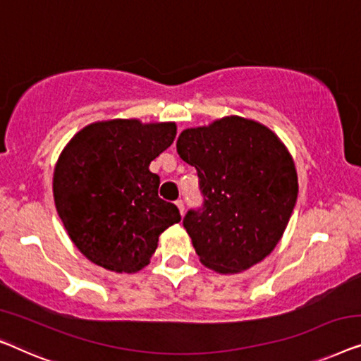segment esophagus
Listing matches in <instances>:
<instances>
[{
    "label": "esophagus",
    "instance_id": "obj_1",
    "mask_svg": "<svg viewBox=\"0 0 361 361\" xmlns=\"http://www.w3.org/2000/svg\"><path fill=\"white\" fill-rule=\"evenodd\" d=\"M176 206H178L181 216L185 214V201H183V200H176Z\"/></svg>",
    "mask_w": 361,
    "mask_h": 361
}]
</instances>
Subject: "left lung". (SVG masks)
I'll list each match as a JSON object with an SVG mask.
<instances>
[{
    "mask_svg": "<svg viewBox=\"0 0 361 361\" xmlns=\"http://www.w3.org/2000/svg\"><path fill=\"white\" fill-rule=\"evenodd\" d=\"M176 150L200 178L202 206L183 226L202 265L238 273L270 255L298 197L294 161L275 132L229 116L183 130Z\"/></svg>",
    "mask_w": 361,
    "mask_h": 361,
    "instance_id": "1",
    "label": "left lung"
}]
</instances>
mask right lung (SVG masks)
<instances>
[{
    "label": "right lung",
    "instance_id": "add662e5",
    "mask_svg": "<svg viewBox=\"0 0 361 361\" xmlns=\"http://www.w3.org/2000/svg\"><path fill=\"white\" fill-rule=\"evenodd\" d=\"M175 123L111 119L86 126L68 142L54 171L55 207L90 262L116 273L149 265L160 233L181 221L159 196L150 161L173 144Z\"/></svg>",
    "mask_w": 361,
    "mask_h": 361
}]
</instances>
